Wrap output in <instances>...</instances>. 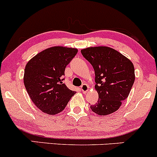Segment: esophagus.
I'll return each instance as SVG.
<instances>
[{
  "label": "esophagus",
  "mask_w": 157,
  "mask_h": 157,
  "mask_svg": "<svg viewBox=\"0 0 157 157\" xmlns=\"http://www.w3.org/2000/svg\"><path fill=\"white\" fill-rule=\"evenodd\" d=\"M81 90L84 93V94H86L89 90V87L88 85H86V84H83L82 86H81Z\"/></svg>",
  "instance_id": "obj_1"
}]
</instances>
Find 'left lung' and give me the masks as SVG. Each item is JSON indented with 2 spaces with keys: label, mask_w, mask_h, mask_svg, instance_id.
<instances>
[{
  "label": "left lung",
  "mask_w": 157,
  "mask_h": 157,
  "mask_svg": "<svg viewBox=\"0 0 157 157\" xmlns=\"http://www.w3.org/2000/svg\"><path fill=\"white\" fill-rule=\"evenodd\" d=\"M81 52L95 72V89L99 99L90 109L99 115L116 112L128 97L135 82L132 63L109 47H89Z\"/></svg>",
  "instance_id": "left-lung-1"
}]
</instances>
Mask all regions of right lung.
<instances>
[{
    "mask_svg": "<svg viewBox=\"0 0 157 157\" xmlns=\"http://www.w3.org/2000/svg\"><path fill=\"white\" fill-rule=\"evenodd\" d=\"M78 49L54 46L43 50L28 62L24 84L30 98L42 112L56 114L65 109L75 94L63 82L65 68Z\"/></svg>",
    "mask_w": 157,
    "mask_h": 157,
    "instance_id": "1",
    "label": "right lung"
}]
</instances>
